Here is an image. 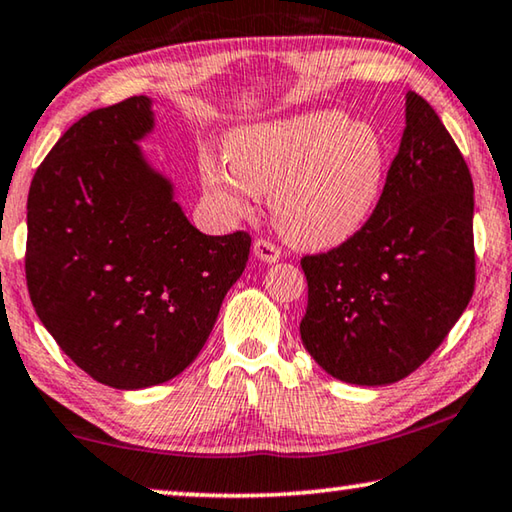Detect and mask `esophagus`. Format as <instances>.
I'll return each instance as SVG.
<instances>
[{
  "mask_svg": "<svg viewBox=\"0 0 512 512\" xmlns=\"http://www.w3.org/2000/svg\"><path fill=\"white\" fill-rule=\"evenodd\" d=\"M253 253H255L257 259H262V262H266V264L280 262V259H282V248L275 246L273 241L262 239V237L255 239V243H253Z\"/></svg>",
  "mask_w": 512,
  "mask_h": 512,
  "instance_id": "34e87169",
  "label": "esophagus"
}]
</instances>
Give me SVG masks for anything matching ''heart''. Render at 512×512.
Masks as SVG:
<instances>
[{"mask_svg": "<svg viewBox=\"0 0 512 512\" xmlns=\"http://www.w3.org/2000/svg\"><path fill=\"white\" fill-rule=\"evenodd\" d=\"M225 159L202 161L209 198L227 214H246L250 193H273L278 230L305 248L355 237L376 212L387 173L376 129L330 109L243 127L227 139Z\"/></svg>", "mask_w": 512, "mask_h": 512, "instance_id": "obj_1", "label": "heart"}]
</instances>
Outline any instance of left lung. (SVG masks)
Segmentation results:
<instances>
[{"instance_id": "obj_1", "label": "left lung", "mask_w": 512, "mask_h": 512, "mask_svg": "<svg viewBox=\"0 0 512 512\" xmlns=\"http://www.w3.org/2000/svg\"><path fill=\"white\" fill-rule=\"evenodd\" d=\"M300 337L332 378L396 383L440 346L474 294V182L440 116L417 93L376 212L328 253L300 259Z\"/></svg>"}]
</instances>
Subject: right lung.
I'll return each mask as SVG.
<instances>
[{
    "instance_id": "1",
    "label": "right lung",
    "mask_w": 512,
    "mask_h": 512,
    "mask_svg": "<svg viewBox=\"0 0 512 512\" xmlns=\"http://www.w3.org/2000/svg\"><path fill=\"white\" fill-rule=\"evenodd\" d=\"M143 95L95 109L56 141L27 198L24 273L38 319L97 383H166L198 358L250 255L248 232L209 237L148 168Z\"/></svg>"
}]
</instances>
